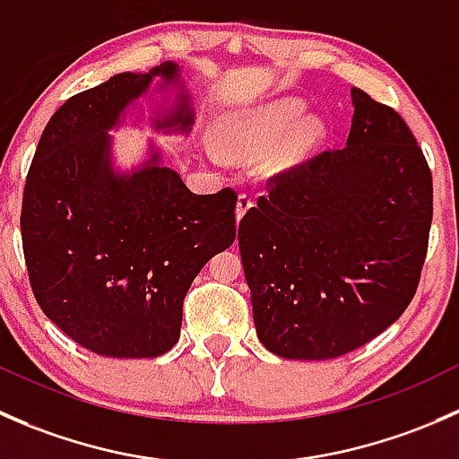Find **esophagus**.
Masks as SVG:
<instances>
[{
	"label": "esophagus",
	"instance_id": "obj_1",
	"mask_svg": "<svg viewBox=\"0 0 459 459\" xmlns=\"http://www.w3.org/2000/svg\"><path fill=\"white\" fill-rule=\"evenodd\" d=\"M252 205H254V198L249 196V195H245V192H243V195L238 196V201H236V219H238V221L243 219L245 212H247Z\"/></svg>",
	"mask_w": 459,
	"mask_h": 459
}]
</instances>
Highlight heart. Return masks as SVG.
Here are the masks:
<instances>
[{"label": "heart", "mask_w": 459, "mask_h": 459, "mask_svg": "<svg viewBox=\"0 0 459 459\" xmlns=\"http://www.w3.org/2000/svg\"><path fill=\"white\" fill-rule=\"evenodd\" d=\"M302 112L305 103L300 99H282L254 112L228 117L216 127V143L234 160H254L273 147L264 159V172L290 169L311 157L325 139V126L318 117H307L294 131L289 130Z\"/></svg>", "instance_id": "obj_1"}]
</instances>
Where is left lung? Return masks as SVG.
Returning a JSON list of instances; mask_svg holds the SVG:
<instances>
[{
  "instance_id": "8db88e82",
  "label": "left lung",
  "mask_w": 459,
  "mask_h": 459,
  "mask_svg": "<svg viewBox=\"0 0 459 459\" xmlns=\"http://www.w3.org/2000/svg\"><path fill=\"white\" fill-rule=\"evenodd\" d=\"M342 150L267 178L238 223L254 325L272 353L329 360L394 325L418 291L433 178L394 108L353 88Z\"/></svg>"
}]
</instances>
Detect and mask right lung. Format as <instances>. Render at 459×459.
Wrapping results in <instances>:
<instances>
[{
	"label": "right lung",
	"instance_id": "add662e5",
	"mask_svg": "<svg viewBox=\"0 0 459 459\" xmlns=\"http://www.w3.org/2000/svg\"><path fill=\"white\" fill-rule=\"evenodd\" d=\"M165 61L115 74L70 97L50 117L28 169L22 245L32 294L68 338L99 356L157 358L177 344L196 273L236 238V192L195 195L159 157L112 174L108 134ZM192 126L183 99L165 126Z\"/></svg>",
	"mask_w": 459,
	"mask_h": 459
}]
</instances>
